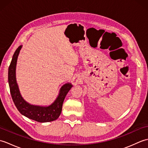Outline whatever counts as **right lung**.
Instances as JSON below:
<instances>
[{
    "label": "right lung",
    "instance_id": "right-lung-1",
    "mask_svg": "<svg viewBox=\"0 0 148 148\" xmlns=\"http://www.w3.org/2000/svg\"><path fill=\"white\" fill-rule=\"evenodd\" d=\"M21 47V46H20L15 51L8 71L9 88L14 105L21 114L34 121L45 123L56 120L61 114L63 102L66 95L72 88V84L71 83L64 84L61 88L57 99L49 106H37L27 103L20 95L16 81V65Z\"/></svg>",
    "mask_w": 148,
    "mask_h": 148
}]
</instances>
